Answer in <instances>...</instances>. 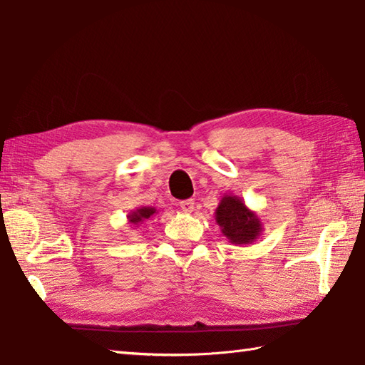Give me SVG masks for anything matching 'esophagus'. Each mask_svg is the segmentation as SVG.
Returning a JSON list of instances; mask_svg holds the SVG:
<instances>
[{
    "label": "esophagus",
    "instance_id": "1",
    "mask_svg": "<svg viewBox=\"0 0 365 365\" xmlns=\"http://www.w3.org/2000/svg\"><path fill=\"white\" fill-rule=\"evenodd\" d=\"M178 205H180V207L185 210V212H192L193 210V200H182Z\"/></svg>",
    "mask_w": 365,
    "mask_h": 365
}]
</instances>
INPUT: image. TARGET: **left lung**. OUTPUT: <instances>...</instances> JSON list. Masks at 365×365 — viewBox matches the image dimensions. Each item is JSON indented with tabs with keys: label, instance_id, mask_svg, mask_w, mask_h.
<instances>
[{
	"label": "left lung",
	"instance_id": "left-lung-1",
	"mask_svg": "<svg viewBox=\"0 0 365 365\" xmlns=\"http://www.w3.org/2000/svg\"><path fill=\"white\" fill-rule=\"evenodd\" d=\"M215 218L222 226V232L232 244H250L262 230L257 217L236 197H225L222 200Z\"/></svg>",
	"mask_w": 365,
	"mask_h": 365
}]
</instances>
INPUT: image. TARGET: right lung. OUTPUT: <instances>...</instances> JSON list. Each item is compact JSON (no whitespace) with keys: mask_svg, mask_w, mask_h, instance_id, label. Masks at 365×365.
<instances>
[{"mask_svg":"<svg viewBox=\"0 0 365 365\" xmlns=\"http://www.w3.org/2000/svg\"><path fill=\"white\" fill-rule=\"evenodd\" d=\"M155 212H156L155 207H142V209H137L135 212H133L131 215H129V222L137 225V223H140V222H143V220H147V218H150Z\"/></svg>","mask_w":365,"mask_h":365,"instance_id":"1","label":"right lung"}]
</instances>
